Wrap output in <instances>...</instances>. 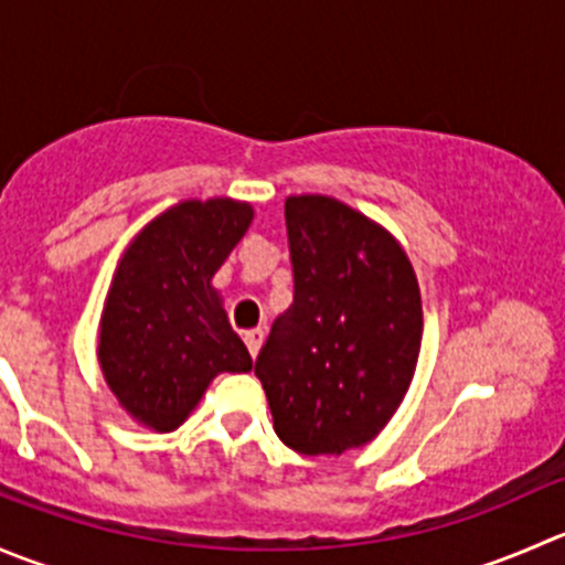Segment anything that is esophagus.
<instances>
[{"instance_id":"1","label":"esophagus","mask_w":565,"mask_h":565,"mask_svg":"<svg viewBox=\"0 0 565 565\" xmlns=\"http://www.w3.org/2000/svg\"><path fill=\"white\" fill-rule=\"evenodd\" d=\"M243 339H246V347H248L250 358H256V355H259L262 341H265V330H262V328H254V330H248V333L243 335Z\"/></svg>"}]
</instances>
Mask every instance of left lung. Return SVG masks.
<instances>
[{"label":"left lung","instance_id":"left-lung-1","mask_svg":"<svg viewBox=\"0 0 565 565\" xmlns=\"http://www.w3.org/2000/svg\"><path fill=\"white\" fill-rule=\"evenodd\" d=\"M295 300L273 322L254 374L273 429L306 457L372 443L418 366L424 309L402 243L322 193L284 202Z\"/></svg>","mask_w":565,"mask_h":565}]
</instances>
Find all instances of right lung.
Masks as SVG:
<instances>
[{
  "label": "right lung",
  "mask_w": 565,
  "mask_h": 565,
  "mask_svg": "<svg viewBox=\"0 0 565 565\" xmlns=\"http://www.w3.org/2000/svg\"><path fill=\"white\" fill-rule=\"evenodd\" d=\"M254 221L232 196L182 199L150 221L114 267L98 324L108 391L139 426L174 431L218 374L250 372L213 276Z\"/></svg>",
  "instance_id": "add662e5"
}]
</instances>
